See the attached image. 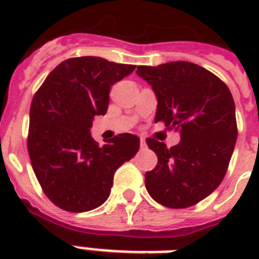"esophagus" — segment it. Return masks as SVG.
Masks as SVG:
<instances>
[{
    "label": "esophagus",
    "mask_w": 259,
    "mask_h": 259,
    "mask_svg": "<svg viewBox=\"0 0 259 259\" xmlns=\"http://www.w3.org/2000/svg\"><path fill=\"white\" fill-rule=\"evenodd\" d=\"M140 145H141V148H146V141L144 137L140 138Z\"/></svg>",
    "instance_id": "obj_1"
}]
</instances>
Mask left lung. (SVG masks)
I'll return each instance as SVG.
<instances>
[{"label":"left lung","instance_id":"1","mask_svg":"<svg viewBox=\"0 0 259 259\" xmlns=\"http://www.w3.org/2000/svg\"><path fill=\"white\" fill-rule=\"evenodd\" d=\"M157 97L154 122L180 132V142L166 148L146 138L157 165L145 173L154 200L169 208H187L212 193L223 180L237 142L235 103L217 75L189 62L138 66Z\"/></svg>","mask_w":259,"mask_h":259}]
</instances>
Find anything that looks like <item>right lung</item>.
<instances>
[{"label":"right lung","instance_id":"1","mask_svg":"<svg viewBox=\"0 0 259 259\" xmlns=\"http://www.w3.org/2000/svg\"><path fill=\"white\" fill-rule=\"evenodd\" d=\"M134 70L95 56L71 58L34 94L28 153L42 191L59 208L84 212L103 204L115 170L140 149L134 134H118L102 146L90 134L94 117L107 111L110 87Z\"/></svg>","mask_w":259,"mask_h":259}]
</instances>
